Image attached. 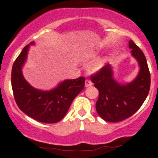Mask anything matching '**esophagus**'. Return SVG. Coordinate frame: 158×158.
<instances>
[{
    "instance_id": "obj_1",
    "label": "esophagus",
    "mask_w": 158,
    "mask_h": 158,
    "mask_svg": "<svg viewBox=\"0 0 158 158\" xmlns=\"http://www.w3.org/2000/svg\"><path fill=\"white\" fill-rule=\"evenodd\" d=\"M93 85V83L91 82V81H90V80H88V79H86V80H85V87H89V86H91V85Z\"/></svg>"
}]
</instances>
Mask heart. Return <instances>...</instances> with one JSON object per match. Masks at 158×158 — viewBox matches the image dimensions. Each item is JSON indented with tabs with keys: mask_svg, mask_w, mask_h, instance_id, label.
Wrapping results in <instances>:
<instances>
[{
	"mask_svg": "<svg viewBox=\"0 0 158 158\" xmlns=\"http://www.w3.org/2000/svg\"><path fill=\"white\" fill-rule=\"evenodd\" d=\"M97 56V53L96 51H94V50H88V51H85V52H83V53L80 56V57H79V61H80L82 64H88L96 59ZM106 57L99 58V59H97V60L94 61V62H92L91 64L88 66V72L90 73H97V72L99 71V70L106 65Z\"/></svg>",
	"mask_w": 158,
	"mask_h": 158,
	"instance_id": "1",
	"label": "heart"
}]
</instances>
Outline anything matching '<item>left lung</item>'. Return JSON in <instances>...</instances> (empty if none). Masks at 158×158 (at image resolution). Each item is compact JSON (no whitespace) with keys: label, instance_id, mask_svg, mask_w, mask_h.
Instances as JSON below:
<instances>
[{"label":"left lung","instance_id":"obj_1","mask_svg":"<svg viewBox=\"0 0 158 158\" xmlns=\"http://www.w3.org/2000/svg\"><path fill=\"white\" fill-rule=\"evenodd\" d=\"M128 47L139 67L138 73L133 80L127 83L116 80L113 67L110 64L90 78L99 92L96 103L97 113L101 118L110 123L119 122L133 115L149 92L151 78L145 55L131 40Z\"/></svg>","mask_w":158,"mask_h":158}]
</instances>
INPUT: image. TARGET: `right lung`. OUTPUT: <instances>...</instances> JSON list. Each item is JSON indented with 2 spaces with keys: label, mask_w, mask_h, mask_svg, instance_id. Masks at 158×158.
<instances>
[{
  "label": "right lung",
  "mask_w": 158,
  "mask_h": 158,
  "mask_svg": "<svg viewBox=\"0 0 158 158\" xmlns=\"http://www.w3.org/2000/svg\"><path fill=\"white\" fill-rule=\"evenodd\" d=\"M32 41L23 49L12 69V88L19 108L31 118L44 123L59 122L67 114L75 97L84 89L85 78L65 79L50 90H40L25 79L22 69Z\"/></svg>",
  "instance_id": "add662e5"
}]
</instances>
